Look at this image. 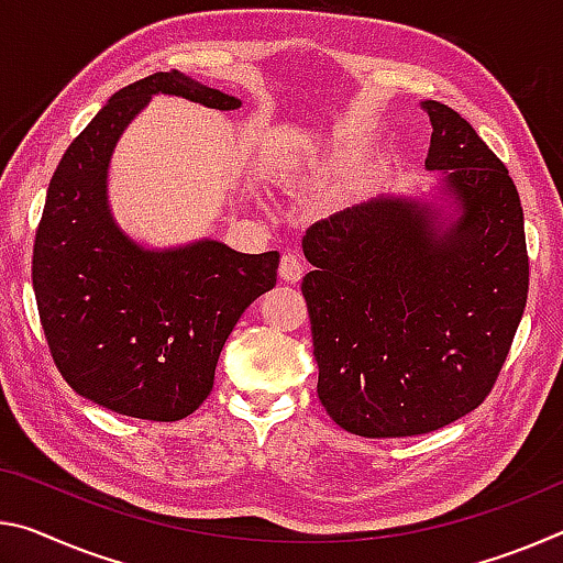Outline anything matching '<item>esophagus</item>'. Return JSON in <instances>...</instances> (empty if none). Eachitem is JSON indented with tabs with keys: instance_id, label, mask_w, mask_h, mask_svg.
I'll return each instance as SVG.
<instances>
[{
	"instance_id": "1",
	"label": "esophagus",
	"mask_w": 563,
	"mask_h": 563,
	"mask_svg": "<svg viewBox=\"0 0 563 563\" xmlns=\"http://www.w3.org/2000/svg\"><path fill=\"white\" fill-rule=\"evenodd\" d=\"M278 273L285 283L296 285L302 280V273H306V261H302L300 253H296V250H288V253L283 255Z\"/></svg>"
}]
</instances>
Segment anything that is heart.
I'll return each mask as SVG.
<instances>
[{
  "instance_id": "heart-1",
  "label": "heart",
  "mask_w": 563,
  "mask_h": 563,
  "mask_svg": "<svg viewBox=\"0 0 563 563\" xmlns=\"http://www.w3.org/2000/svg\"><path fill=\"white\" fill-rule=\"evenodd\" d=\"M347 159H351V150L343 142H333L323 153L308 159H280L278 165L271 167V175L275 183L288 187V190H296V187H316L330 173L343 167Z\"/></svg>"
}]
</instances>
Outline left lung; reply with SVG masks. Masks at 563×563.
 Here are the masks:
<instances>
[{
    "instance_id": "1",
    "label": "left lung",
    "mask_w": 563,
    "mask_h": 563,
    "mask_svg": "<svg viewBox=\"0 0 563 563\" xmlns=\"http://www.w3.org/2000/svg\"><path fill=\"white\" fill-rule=\"evenodd\" d=\"M421 110L431 200L378 195L302 238L318 398L365 439L439 431L484 404L529 296L508 169L451 107Z\"/></svg>"
}]
</instances>
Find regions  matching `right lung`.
Returning <instances> with one entry per match:
<instances>
[{"label": "right lung", "mask_w": 563, "mask_h": 563, "mask_svg": "<svg viewBox=\"0 0 563 563\" xmlns=\"http://www.w3.org/2000/svg\"><path fill=\"white\" fill-rule=\"evenodd\" d=\"M155 95L210 110L243 104L177 69L114 92L52 175L32 285L52 358L75 394L122 416L180 421L210 396L222 345L275 285L280 253L247 255L210 238L145 247L118 225L110 159Z\"/></svg>", "instance_id": "1"}]
</instances>
